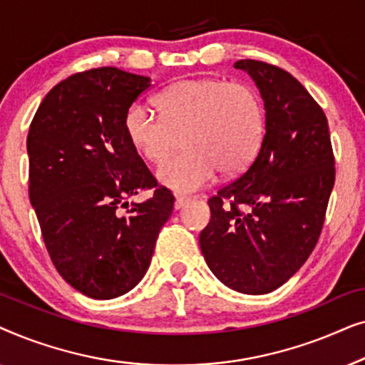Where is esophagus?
<instances>
[{
  "label": "esophagus",
  "instance_id": "34e87169",
  "mask_svg": "<svg viewBox=\"0 0 365 365\" xmlns=\"http://www.w3.org/2000/svg\"><path fill=\"white\" fill-rule=\"evenodd\" d=\"M192 197H189V196H184V194H178L176 196V201H174V207L176 209H181V207H184L186 206V204L191 201Z\"/></svg>",
  "mask_w": 365,
  "mask_h": 365
}]
</instances>
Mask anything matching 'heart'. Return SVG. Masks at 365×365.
<instances>
[{"instance_id":"1","label":"heart","mask_w":365,"mask_h":365,"mask_svg":"<svg viewBox=\"0 0 365 365\" xmlns=\"http://www.w3.org/2000/svg\"><path fill=\"white\" fill-rule=\"evenodd\" d=\"M159 113L133 103L124 114V133L133 148L161 164L182 143L186 151L159 169L163 184L196 191L216 178L246 171L266 131L262 99L246 83L224 78L182 79L159 93Z\"/></svg>"}]
</instances>
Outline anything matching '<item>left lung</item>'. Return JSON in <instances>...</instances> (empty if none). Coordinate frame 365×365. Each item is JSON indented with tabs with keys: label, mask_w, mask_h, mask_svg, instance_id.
Returning <instances> with one entry per match:
<instances>
[{
	"label": "left lung",
	"mask_w": 365,
	"mask_h": 365,
	"mask_svg": "<svg viewBox=\"0 0 365 365\" xmlns=\"http://www.w3.org/2000/svg\"><path fill=\"white\" fill-rule=\"evenodd\" d=\"M266 108V133L246 171L209 197L211 222L199 236L224 286L267 294L296 274L321 236L336 159L327 118L292 74L241 59Z\"/></svg>",
	"instance_id": "8db88e82"
}]
</instances>
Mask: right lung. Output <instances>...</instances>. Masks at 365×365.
I'll use <instances>...</instances> for the list:
<instances>
[{"mask_svg": "<svg viewBox=\"0 0 365 365\" xmlns=\"http://www.w3.org/2000/svg\"><path fill=\"white\" fill-rule=\"evenodd\" d=\"M149 88V78L111 66L74 73L29 126L28 192L44 246L64 281L93 299L141 281L174 207L124 133V114ZM141 190L153 196L129 207Z\"/></svg>", "mask_w": 365, "mask_h": 365, "instance_id": "add662e5", "label": "right lung"}]
</instances>
